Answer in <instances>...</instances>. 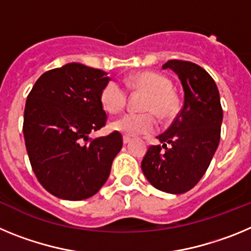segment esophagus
Returning <instances> with one entry per match:
<instances>
[{
  "label": "esophagus",
  "instance_id": "obj_1",
  "mask_svg": "<svg viewBox=\"0 0 251 251\" xmlns=\"http://www.w3.org/2000/svg\"><path fill=\"white\" fill-rule=\"evenodd\" d=\"M130 141H132V138H130V137H128V136H124L123 137V143H124V145H127V143H129Z\"/></svg>",
  "mask_w": 251,
  "mask_h": 251
}]
</instances>
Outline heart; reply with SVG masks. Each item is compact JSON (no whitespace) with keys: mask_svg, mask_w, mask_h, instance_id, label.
Returning <instances> with one entry per match:
<instances>
[{"mask_svg":"<svg viewBox=\"0 0 251 251\" xmlns=\"http://www.w3.org/2000/svg\"><path fill=\"white\" fill-rule=\"evenodd\" d=\"M126 84L132 90H145L148 93L143 103L145 113H127L115 122L112 128L124 136H139L152 133L158 126L154 112L162 118L174 115L177 108V99L172 93L170 79L153 72H142L126 79ZM100 104L104 110L110 114H117L127 104L128 94L123 86L110 80L100 90Z\"/></svg>","mask_w":251,"mask_h":251,"instance_id":"1","label":"heart"}]
</instances>
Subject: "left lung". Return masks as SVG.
<instances>
[{"label": "left lung", "mask_w": 251, "mask_h": 251, "mask_svg": "<svg viewBox=\"0 0 251 251\" xmlns=\"http://www.w3.org/2000/svg\"><path fill=\"white\" fill-rule=\"evenodd\" d=\"M162 68L178 75L185 100L174 123L157 137L162 147L151 146L141 167L157 190L185 194L202 178L220 142V94L214 79L197 64L168 60Z\"/></svg>", "instance_id": "1"}]
</instances>
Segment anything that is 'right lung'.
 Wrapping results in <instances>:
<instances>
[{"mask_svg":"<svg viewBox=\"0 0 251 251\" xmlns=\"http://www.w3.org/2000/svg\"><path fill=\"white\" fill-rule=\"evenodd\" d=\"M109 80L100 69L70 63L44 73L27 95L24 137L31 167L59 199L79 201L97 194L122 150L117 130L89 138L105 126L99 97Z\"/></svg>","mask_w":251,"mask_h":251,"instance_id":"add662e5","label":"right lung"}]
</instances>
